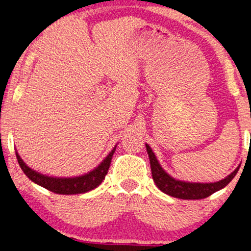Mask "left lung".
Wrapping results in <instances>:
<instances>
[{
	"label": "left lung",
	"instance_id": "8db88e82",
	"mask_svg": "<svg viewBox=\"0 0 251 251\" xmlns=\"http://www.w3.org/2000/svg\"><path fill=\"white\" fill-rule=\"evenodd\" d=\"M145 145L146 150H148L150 164H151L152 178H153L155 185L164 194L172 196L175 198H179V200H203V198L209 197L210 195L215 194L218 190L226 188L237 174L241 166L240 165L238 168H236L234 172H231L224 179L220 181H215V183H190V181L179 180L171 177L160 166L152 149L150 148L148 144H145Z\"/></svg>",
	"mask_w": 251,
	"mask_h": 251
}]
</instances>
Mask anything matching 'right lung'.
I'll return each instance as SVG.
<instances>
[{
    "label": "right lung",
    "instance_id": "right-lung-1",
    "mask_svg": "<svg viewBox=\"0 0 251 251\" xmlns=\"http://www.w3.org/2000/svg\"><path fill=\"white\" fill-rule=\"evenodd\" d=\"M117 145L113 150L107 154V157L102 160L96 169L87 174L77 176V177H50V176L42 175L40 172L35 171L25 164L22 158L20 157L16 151V158L21 166L22 171L31 181L42 186V188L50 190L54 194L59 195H76V194H85V192L91 191V190L98 188L101 184V181L105 179V176L107 175V171L111 165L112 157H113L114 151H116Z\"/></svg>",
    "mask_w": 251,
    "mask_h": 251
}]
</instances>
